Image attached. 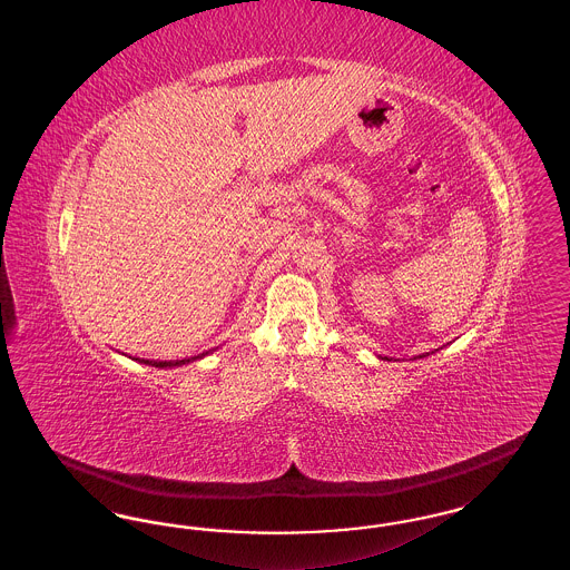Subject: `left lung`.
I'll list each match as a JSON object with an SVG mask.
<instances>
[{
	"label": "left lung",
	"mask_w": 570,
	"mask_h": 570,
	"mask_svg": "<svg viewBox=\"0 0 570 570\" xmlns=\"http://www.w3.org/2000/svg\"><path fill=\"white\" fill-rule=\"evenodd\" d=\"M423 356H430V353L419 354V356H414V358H423ZM380 358H384V361H393V358H389V356H380Z\"/></svg>",
	"instance_id": "left-lung-1"
}]
</instances>
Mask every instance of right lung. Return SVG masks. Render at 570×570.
Returning <instances> with one entry per match:
<instances>
[{"label":"right lung","instance_id":"obj_1","mask_svg":"<svg viewBox=\"0 0 570 570\" xmlns=\"http://www.w3.org/2000/svg\"><path fill=\"white\" fill-rule=\"evenodd\" d=\"M209 353L212 351L198 354V356H190V358H181V361H147V358H138V363H145V365H151V367H179V365H186V363L196 361V358H203V356H207Z\"/></svg>","mask_w":570,"mask_h":570}]
</instances>
